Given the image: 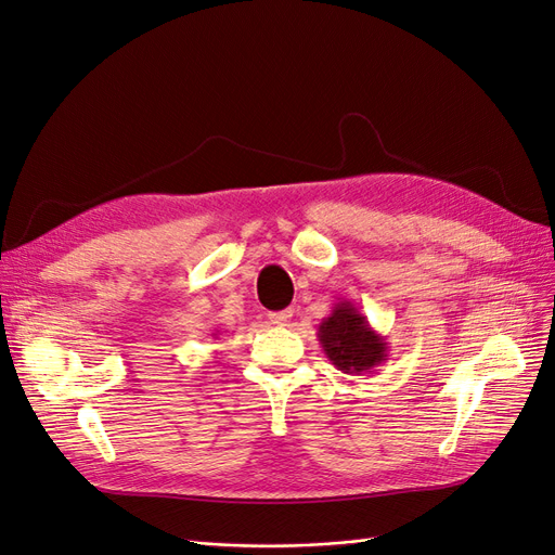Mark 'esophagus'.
<instances>
[{"label":"esophagus","instance_id":"obj_1","mask_svg":"<svg viewBox=\"0 0 555 555\" xmlns=\"http://www.w3.org/2000/svg\"><path fill=\"white\" fill-rule=\"evenodd\" d=\"M268 319H271V322L275 324V326H284L292 319V310H280V312H271L268 314Z\"/></svg>","mask_w":555,"mask_h":555}]
</instances>
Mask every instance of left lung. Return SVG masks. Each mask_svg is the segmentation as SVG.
Returning a JSON list of instances; mask_svg holds the SVG:
<instances>
[{
  "mask_svg": "<svg viewBox=\"0 0 555 555\" xmlns=\"http://www.w3.org/2000/svg\"><path fill=\"white\" fill-rule=\"evenodd\" d=\"M326 359L347 375L373 373L389 357V343L367 324L365 314L351 300L335 304L317 328Z\"/></svg>",
  "mask_w": 555,
  "mask_h": 555,
  "instance_id": "left-lung-1",
  "label": "left lung"
}]
</instances>
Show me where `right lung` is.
<instances>
[{"mask_svg": "<svg viewBox=\"0 0 555 555\" xmlns=\"http://www.w3.org/2000/svg\"><path fill=\"white\" fill-rule=\"evenodd\" d=\"M212 335H217V333H212Z\"/></svg>", "mask_w": 555, "mask_h": 555, "instance_id": "1", "label": "right lung"}]
</instances>
